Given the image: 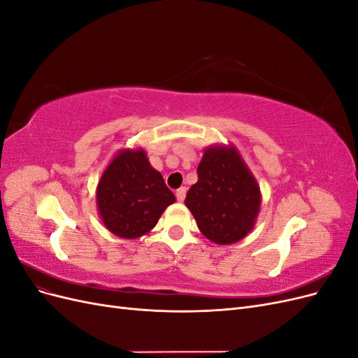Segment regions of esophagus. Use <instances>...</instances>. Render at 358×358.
<instances>
[{"mask_svg": "<svg viewBox=\"0 0 358 358\" xmlns=\"http://www.w3.org/2000/svg\"><path fill=\"white\" fill-rule=\"evenodd\" d=\"M185 196H187V188H185V187H182V188H179V189L176 191V199H178L179 201L185 200Z\"/></svg>", "mask_w": 358, "mask_h": 358, "instance_id": "obj_1", "label": "esophagus"}]
</instances>
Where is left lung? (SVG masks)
Segmentation results:
<instances>
[{
  "label": "left lung",
  "mask_w": 358,
  "mask_h": 358,
  "mask_svg": "<svg viewBox=\"0 0 358 358\" xmlns=\"http://www.w3.org/2000/svg\"><path fill=\"white\" fill-rule=\"evenodd\" d=\"M199 180L189 188L185 206L201 234L216 245H233L254 230L262 191L241 152L231 143L204 149Z\"/></svg>",
  "instance_id": "8db88e82"
}]
</instances>
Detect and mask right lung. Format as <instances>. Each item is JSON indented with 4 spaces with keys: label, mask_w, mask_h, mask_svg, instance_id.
Here are the masks:
<instances>
[{
    "label": "right lung",
    "mask_w": 358,
    "mask_h": 358,
    "mask_svg": "<svg viewBox=\"0 0 358 358\" xmlns=\"http://www.w3.org/2000/svg\"><path fill=\"white\" fill-rule=\"evenodd\" d=\"M95 199L106 229L128 241L148 234L176 201L142 148L119 150L103 171Z\"/></svg>",
    "instance_id": "right-lung-1"
}]
</instances>
